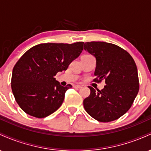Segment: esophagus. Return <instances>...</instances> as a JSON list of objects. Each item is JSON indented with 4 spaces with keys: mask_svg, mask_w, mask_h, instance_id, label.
Listing matches in <instances>:
<instances>
[{
    "mask_svg": "<svg viewBox=\"0 0 151 151\" xmlns=\"http://www.w3.org/2000/svg\"><path fill=\"white\" fill-rule=\"evenodd\" d=\"M74 87L76 88V89H81L82 86L81 85H79V84H75V85H74Z\"/></svg>",
    "mask_w": 151,
    "mask_h": 151,
    "instance_id": "esophagus-1",
    "label": "esophagus"
}]
</instances>
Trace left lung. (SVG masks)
<instances>
[{"instance_id": "obj_1", "label": "left lung", "mask_w": 151, "mask_h": 151, "mask_svg": "<svg viewBox=\"0 0 151 151\" xmlns=\"http://www.w3.org/2000/svg\"><path fill=\"white\" fill-rule=\"evenodd\" d=\"M84 50L96 58L94 81L104 80L103 89L89 86L84 100L86 111L100 122H110L125 114L139 91L138 70L131 55L120 47L105 42H85Z\"/></svg>"}]
</instances>
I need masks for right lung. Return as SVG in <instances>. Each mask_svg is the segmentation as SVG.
Returning a JSON list of instances; mask_svg holds the SVG:
<instances>
[{"label": "right lung", "instance_id": "add662e5", "mask_svg": "<svg viewBox=\"0 0 151 151\" xmlns=\"http://www.w3.org/2000/svg\"><path fill=\"white\" fill-rule=\"evenodd\" d=\"M84 42L43 43L30 48L13 67L11 88L15 101L26 114L45 118L61 106L71 84L62 86L55 76L66 70L83 50Z\"/></svg>", "mask_w": 151, "mask_h": 151}]
</instances>
